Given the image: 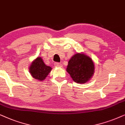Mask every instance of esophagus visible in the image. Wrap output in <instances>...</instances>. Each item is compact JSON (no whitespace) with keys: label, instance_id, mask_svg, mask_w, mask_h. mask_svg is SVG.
Here are the masks:
<instances>
[{"label":"esophagus","instance_id":"1","mask_svg":"<svg viewBox=\"0 0 125 125\" xmlns=\"http://www.w3.org/2000/svg\"><path fill=\"white\" fill-rule=\"evenodd\" d=\"M54 65L55 66H56V67H62V64L58 62L54 63Z\"/></svg>","mask_w":125,"mask_h":125}]
</instances>
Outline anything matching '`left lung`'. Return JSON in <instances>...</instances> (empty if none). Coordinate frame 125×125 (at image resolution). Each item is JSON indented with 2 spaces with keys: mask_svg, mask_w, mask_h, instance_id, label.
<instances>
[{
  "mask_svg": "<svg viewBox=\"0 0 125 125\" xmlns=\"http://www.w3.org/2000/svg\"><path fill=\"white\" fill-rule=\"evenodd\" d=\"M66 70L75 82L84 83L94 74V64L89 56L78 53L69 61Z\"/></svg>",
  "mask_w": 125,
  "mask_h": 125,
  "instance_id": "left-lung-1",
  "label": "left lung"
}]
</instances>
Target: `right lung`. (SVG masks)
<instances>
[{
  "mask_svg": "<svg viewBox=\"0 0 125 125\" xmlns=\"http://www.w3.org/2000/svg\"><path fill=\"white\" fill-rule=\"evenodd\" d=\"M51 70V67L46 66L41 57H38L32 62L30 67V72L34 78L43 81L47 77Z\"/></svg>",
  "mask_w": 125,
  "mask_h": 125,
  "instance_id": "add662e5",
  "label": "right lung"
}]
</instances>
